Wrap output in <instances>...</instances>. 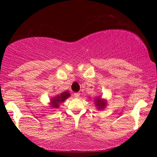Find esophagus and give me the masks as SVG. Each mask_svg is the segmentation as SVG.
<instances>
[{
	"instance_id": "esophagus-1",
	"label": "esophagus",
	"mask_w": 157,
	"mask_h": 157,
	"mask_svg": "<svg viewBox=\"0 0 157 157\" xmlns=\"http://www.w3.org/2000/svg\"><path fill=\"white\" fill-rule=\"evenodd\" d=\"M74 96L75 98H78L79 96H80V94H78V93H75L74 94Z\"/></svg>"
}]
</instances>
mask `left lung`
<instances>
[{"label": "left lung", "mask_w": 157, "mask_h": 157, "mask_svg": "<svg viewBox=\"0 0 157 157\" xmlns=\"http://www.w3.org/2000/svg\"><path fill=\"white\" fill-rule=\"evenodd\" d=\"M94 102H95V104L98 109H104L106 105V103L105 101V100L101 99L100 96L99 97H98H98H96L95 98Z\"/></svg>", "instance_id": "left-lung-1"}]
</instances>
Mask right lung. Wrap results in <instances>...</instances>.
<instances>
[{"mask_svg": "<svg viewBox=\"0 0 157 157\" xmlns=\"http://www.w3.org/2000/svg\"><path fill=\"white\" fill-rule=\"evenodd\" d=\"M71 96L70 93L68 91H63L61 94L54 96L51 99V107L54 109H58L59 107L60 104L65 101L66 98H68Z\"/></svg>", "mask_w": 157, "mask_h": 157, "instance_id": "1", "label": "right lung"}]
</instances>
